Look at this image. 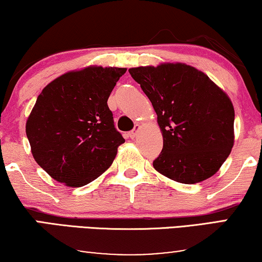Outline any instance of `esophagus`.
Returning <instances> with one entry per match:
<instances>
[{"label":"esophagus","instance_id":"34e87169","mask_svg":"<svg viewBox=\"0 0 262 262\" xmlns=\"http://www.w3.org/2000/svg\"><path fill=\"white\" fill-rule=\"evenodd\" d=\"M138 130H139V125H136L134 130L128 132V137H130L131 139H134V138L136 137V136H137V134H138Z\"/></svg>","mask_w":262,"mask_h":262}]
</instances>
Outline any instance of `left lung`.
<instances>
[{"label":"left lung","instance_id":"left-lung-1","mask_svg":"<svg viewBox=\"0 0 262 262\" xmlns=\"http://www.w3.org/2000/svg\"><path fill=\"white\" fill-rule=\"evenodd\" d=\"M157 114L163 149L152 164L181 184L204 181L220 169L234 145V106L209 76L191 66L167 63L128 69Z\"/></svg>","mask_w":262,"mask_h":262}]
</instances>
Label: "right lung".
Here are the masks:
<instances>
[{"label": "right lung", "instance_id": "1", "mask_svg": "<svg viewBox=\"0 0 262 262\" xmlns=\"http://www.w3.org/2000/svg\"><path fill=\"white\" fill-rule=\"evenodd\" d=\"M125 68L71 71L42 89L26 123L32 155L50 177L70 187L95 180L125 139L107 100Z\"/></svg>", "mask_w": 262, "mask_h": 262}]
</instances>
